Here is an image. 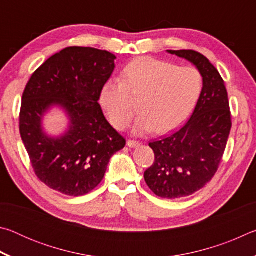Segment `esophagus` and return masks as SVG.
<instances>
[{
  "label": "esophagus",
  "instance_id": "34e87169",
  "mask_svg": "<svg viewBox=\"0 0 256 256\" xmlns=\"http://www.w3.org/2000/svg\"><path fill=\"white\" fill-rule=\"evenodd\" d=\"M141 144L138 141H136V140H128V146H130V148H136V146H138Z\"/></svg>",
  "mask_w": 256,
  "mask_h": 256
}]
</instances>
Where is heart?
I'll use <instances>...</instances> for the list:
<instances>
[{"label":"heart","mask_w":256,"mask_h":256,"mask_svg":"<svg viewBox=\"0 0 256 256\" xmlns=\"http://www.w3.org/2000/svg\"><path fill=\"white\" fill-rule=\"evenodd\" d=\"M123 81L108 80L100 92L102 106L112 126L123 130L131 122L138 100L140 114L136 131L157 133L170 131L188 118L203 86L202 73L196 68L142 56L123 70Z\"/></svg>","instance_id":"heart-1"}]
</instances>
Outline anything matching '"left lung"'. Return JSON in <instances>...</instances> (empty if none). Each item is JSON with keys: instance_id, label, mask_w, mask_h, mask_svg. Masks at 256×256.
<instances>
[{"instance_id": "1", "label": "left lung", "mask_w": 256, "mask_h": 256, "mask_svg": "<svg viewBox=\"0 0 256 256\" xmlns=\"http://www.w3.org/2000/svg\"><path fill=\"white\" fill-rule=\"evenodd\" d=\"M192 62L202 73L203 88L190 118L170 136L150 142L154 152L144 180L157 196H192L218 170L232 128L228 94L222 76L204 55L192 50H168Z\"/></svg>"}]
</instances>
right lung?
I'll use <instances>...</instances> for the list:
<instances>
[{
	"mask_svg": "<svg viewBox=\"0 0 256 256\" xmlns=\"http://www.w3.org/2000/svg\"><path fill=\"white\" fill-rule=\"evenodd\" d=\"M115 58L92 47H66L38 68L24 88L19 130L30 162L40 182L66 196L96 188L112 156L126 144L98 104ZM53 104L66 108L72 120L69 131L58 139L41 130L42 115Z\"/></svg>",
	"mask_w": 256,
	"mask_h": 256,
	"instance_id": "obj_1",
	"label": "right lung"
}]
</instances>
